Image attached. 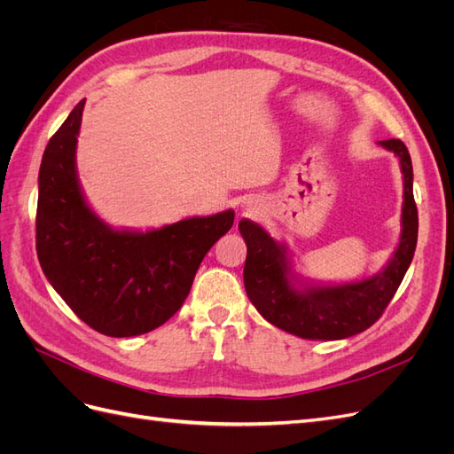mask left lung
Returning <instances> with one entry per match:
<instances>
[{
	"label": "left lung",
	"instance_id": "8db88e82",
	"mask_svg": "<svg viewBox=\"0 0 454 454\" xmlns=\"http://www.w3.org/2000/svg\"><path fill=\"white\" fill-rule=\"evenodd\" d=\"M400 160L403 174L402 231L395 250L377 274L350 282H316L294 269L287 246L252 219H240L239 231L248 248L244 287L252 305L267 322L310 340H339L373 325L400 287L413 261L419 214L413 199V164L402 140L377 142Z\"/></svg>",
	"mask_w": 454,
	"mask_h": 454
}]
</instances>
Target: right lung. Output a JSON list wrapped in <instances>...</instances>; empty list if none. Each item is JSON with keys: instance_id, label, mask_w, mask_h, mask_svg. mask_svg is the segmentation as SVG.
<instances>
[{"instance_id": "right-lung-1", "label": "right lung", "mask_w": 454, "mask_h": 454, "mask_svg": "<svg viewBox=\"0 0 454 454\" xmlns=\"http://www.w3.org/2000/svg\"><path fill=\"white\" fill-rule=\"evenodd\" d=\"M81 100L49 140L39 167V265L81 320L107 337H136L180 310L204 255L235 212L193 215L159 229H115L92 210L77 176Z\"/></svg>"}]
</instances>
